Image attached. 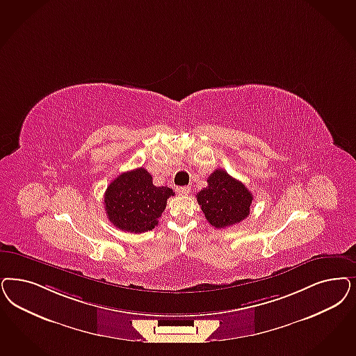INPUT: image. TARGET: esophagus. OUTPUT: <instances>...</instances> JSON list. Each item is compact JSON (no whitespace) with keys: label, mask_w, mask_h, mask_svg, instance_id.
Listing matches in <instances>:
<instances>
[{"label":"esophagus","mask_w":356,"mask_h":356,"mask_svg":"<svg viewBox=\"0 0 356 356\" xmlns=\"http://www.w3.org/2000/svg\"><path fill=\"white\" fill-rule=\"evenodd\" d=\"M176 192H177L179 195H181V196H185V195H189L191 188H189V186H177V188H176Z\"/></svg>","instance_id":"1"}]
</instances>
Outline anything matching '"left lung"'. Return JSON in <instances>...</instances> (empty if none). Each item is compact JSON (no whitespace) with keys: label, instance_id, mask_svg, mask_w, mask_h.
<instances>
[{"label":"left lung","instance_id":"left-lung-1","mask_svg":"<svg viewBox=\"0 0 356 356\" xmlns=\"http://www.w3.org/2000/svg\"><path fill=\"white\" fill-rule=\"evenodd\" d=\"M196 197L205 218L217 229L243 221L252 204V193L223 170L213 172L208 177V186Z\"/></svg>","mask_w":356,"mask_h":356}]
</instances>
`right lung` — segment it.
Here are the masks:
<instances>
[{
  "label": "right lung",
  "mask_w": 356,
  "mask_h": 356,
  "mask_svg": "<svg viewBox=\"0 0 356 356\" xmlns=\"http://www.w3.org/2000/svg\"><path fill=\"white\" fill-rule=\"evenodd\" d=\"M168 186H155L145 168L123 172L108 186L104 204L109 221L123 232L145 233L152 230L173 196Z\"/></svg>",
  "instance_id": "add662e5"
}]
</instances>
